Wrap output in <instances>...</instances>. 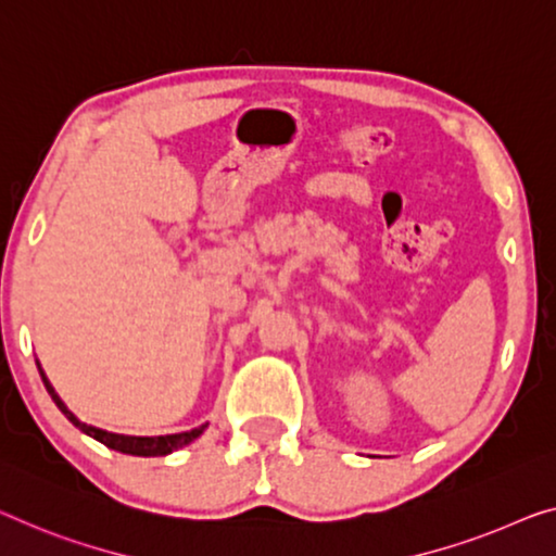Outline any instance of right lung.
<instances>
[{
  "mask_svg": "<svg viewBox=\"0 0 556 556\" xmlns=\"http://www.w3.org/2000/svg\"><path fill=\"white\" fill-rule=\"evenodd\" d=\"M41 375V382H45L47 392L52 394V400L56 407L62 409V414L66 419L72 421L74 427L81 429V432L94 437L97 442H102L104 446H110V450H117L122 454H135V457H164V454H169L174 450H181V446L192 442V439H197L199 434L204 432V427H197V429H189V432H181V434H164V437H127V434H114V432H104V429H97V427H89L85 425V421H79L74 414L64 407V402L56 396V392L52 389V384H49V379L45 377V371L39 369Z\"/></svg>",
  "mask_w": 556,
  "mask_h": 556,
  "instance_id": "obj_1",
  "label": "right lung"
}]
</instances>
